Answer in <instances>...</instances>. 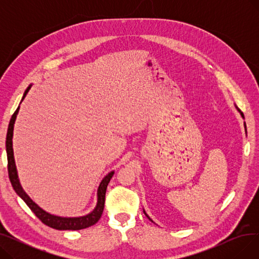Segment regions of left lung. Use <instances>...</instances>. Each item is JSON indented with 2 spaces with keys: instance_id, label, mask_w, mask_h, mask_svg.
<instances>
[{
  "instance_id": "1",
  "label": "left lung",
  "mask_w": 259,
  "mask_h": 259,
  "mask_svg": "<svg viewBox=\"0 0 259 259\" xmlns=\"http://www.w3.org/2000/svg\"><path fill=\"white\" fill-rule=\"evenodd\" d=\"M234 107H235V109H236V110H237V112L240 114V116H241L242 118H244V116H243V113H242V112L239 110V109L237 108V106H236L235 104H234ZM243 126H244V131H246V133H247V127H246V122H244V121H243ZM143 210H144V209H143ZM144 214H145V215L148 217V220H149V221H151L152 223H154V222H153V221L150 219V217H149V215L146 213V211H145V210H144Z\"/></svg>"
}]
</instances>
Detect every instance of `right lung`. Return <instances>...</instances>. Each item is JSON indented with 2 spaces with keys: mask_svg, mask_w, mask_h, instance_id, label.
Segmentation results:
<instances>
[{
  "mask_svg": "<svg viewBox=\"0 0 259 259\" xmlns=\"http://www.w3.org/2000/svg\"><path fill=\"white\" fill-rule=\"evenodd\" d=\"M31 86H32V84L29 85L25 90L21 103L25 99L26 94L28 93V91L30 90ZM21 103H20V105H21ZM20 105L16 110V112L12 114V117L9 121L7 137H6V153H7V160H8V174H9V180H10L13 190H15L16 193L26 202V205L30 208V210L35 214L37 219L50 228H53L56 230H81V229H85L90 226H93L94 224H97L99 222V220L101 219V216L104 211L107 186H108L109 182H110V180L112 179V176L114 174V170L109 172L100 183V186H99L98 191H97V205H95L94 209L90 213H88L86 215H81V216H74V217H67L66 216V217H64V216H58L54 214H50L49 212L43 210L37 205V203H35L30 198V196L27 194L25 192V190L23 189V187L20 183V180H19L15 155H13V147H12L13 128H15V122H16L17 115L20 110Z\"/></svg>",
  "mask_w": 259,
  "mask_h": 259,
  "instance_id": "1",
  "label": "right lung"
}]
</instances>
